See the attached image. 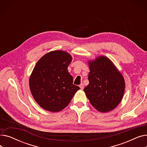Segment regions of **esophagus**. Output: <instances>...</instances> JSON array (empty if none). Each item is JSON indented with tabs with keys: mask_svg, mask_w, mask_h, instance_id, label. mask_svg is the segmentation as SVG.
Returning a JSON list of instances; mask_svg holds the SVG:
<instances>
[{
	"mask_svg": "<svg viewBox=\"0 0 147 147\" xmlns=\"http://www.w3.org/2000/svg\"><path fill=\"white\" fill-rule=\"evenodd\" d=\"M79 87L81 89H84V84L83 83H81L80 85H79Z\"/></svg>",
	"mask_w": 147,
	"mask_h": 147,
	"instance_id": "obj_1",
	"label": "esophagus"
}]
</instances>
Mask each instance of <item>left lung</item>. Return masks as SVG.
Listing matches in <instances>:
<instances>
[{
  "label": "left lung",
  "mask_w": 147,
  "mask_h": 147,
  "mask_svg": "<svg viewBox=\"0 0 147 147\" xmlns=\"http://www.w3.org/2000/svg\"><path fill=\"white\" fill-rule=\"evenodd\" d=\"M88 63L89 83L83 90L96 110L102 113L110 111L120 104L124 95V78L105 56L89 60Z\"/></svg>",
  "instance_id": "left-lung-1"
}]
</instances>
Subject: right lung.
I'll return each mask as SVG.
<instances>
[{"label":"right lung","mask_w":147,"mask_h":147,"mask_svg":"<svg viewBox=\"0 0 147 147\" xmlns=\"http://www.w3.org/2000/svg\"><path fill=\"white\" fill-rule=\"evenodd\" d=\"M71 61L70 54L57 50L46 53L36 63L29 86L36 102L44 110L56 113L64 109L80 89L73 84L68 71Z\"/></svg>","instance_id":"right-lung-1"}]
</instances>
